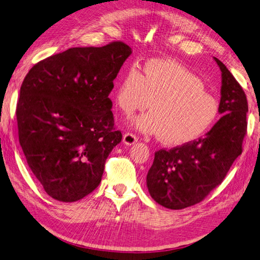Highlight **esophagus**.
Instances as JSON below:
<instances>
[{
    "instance_id": "34e87169",
    "label": "esophagus",
    "mask_w": 260,
    "mask_h": 260,
    "mask_svg": "<svg viewBox=\"0 0 260 260\" xmlns=\"http://www.w3.org/2000/svg\"><path fill=\"white\" fill-rule=\"evenodd\" d=\"M137 142V137L134 134H131V133H125L123 136V143L127 146H132Z\"/></svg>"
}]
</instances>
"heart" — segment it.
Wrapping results in <instances>:
<instances>
[{"instance_id":"heart-1","label":"heart","mask_w":260,"mask_h":260,"mask_svg":"<svg viewBox=\"0 0 260 260\" xmlns=\"http://www.w3.org/2000/svg\"><path fill=\"white\" fill-rule=\"evenodd\" d=\"M114 101L126 115L150 110L133 120L138 132L161 136L167 144L196 140L213 125L218 102L204 88V83L184 65L172 59L154 58L132 65L119 78Z\"/></svg>"}]
</instances>
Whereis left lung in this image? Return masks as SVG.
Returning <instances> with one entry per match:
<instances>
[{"mask_svg": "<svg viewBox=\"0 0 260 260\" xmlns=\"http://www.w3.org/2000/svg\"><path fill=\"white\" fill-rule=\"evenodd\" d=\"M214 59L221 72L218 113L222 116L199 140L156 152L147 173L150 196L166 208L183 209L202 202L222 182L243 150L248 103L225 64Z\"/></svg>", "mask_w": 260, "mask_h": 260, "instance_id": "8db88e82", "label": "left lung"}]
</instances>
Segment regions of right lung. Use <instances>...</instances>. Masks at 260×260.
<instances>
[{
	"mask_svg": "<svg viewBox=\"0 0 260 260\" xmlns=\"http://www.w3.org/2000/svg\"><path fill=\"white\" fill-rule=\"evenodd\" d=\"M131 54L122 42L69 48L35 64L24 78L16 107L20 145L29 170L56 201L92 192L122 141L108 95Z\"/></svg>",
	"mask_w": 260,
	"mask_h": 260,
	"instance_id": "obj_1",
	"label": "right lung"
}]
</instances>
